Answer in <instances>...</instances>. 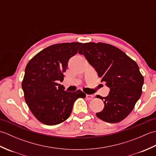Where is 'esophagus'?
I'll return each mask as SVG.
<instances>
[{
    "label": "esophagus",
    "mask_w": 156,
    "mask_h": 156,
    "mask_svg": "<svg viewBox=\"0 0 156 156\" xmlns=\"http://www.w3.org/2000/svg\"><path fill=\"white\" fill-rule=\"evenodd\" d=\"M86 98H87V100H92V99L94 98V96L92 94H87Z\"/></svg>",
    "instance_id": "obj_1"
}]
</instances>
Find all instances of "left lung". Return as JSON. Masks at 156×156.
I'll return each mask as SVG.
<instances>
[{"instance_id":"obj_1","label":"left lung","mask_w":156,"mask_h":156,"mask_svg":"<svg viewBox=\"0 0 156 156\" xmlns=\"http://www.w3.org/2000/svg\"><path fill=\"white\" fill-rule=\"evenodd\" d=\"M78 53L85 56L101 82L110 88L107 97L98 98L105 107L97 117L111 123L123 120L133 110L142 93L144 78L137 63L115 46L104 43H86Z\"/></svg>"}]
</instances>
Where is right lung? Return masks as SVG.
I'll use <instances>...</instances> for the list:
<instances>
[{
  "label": "right lung",
  "instance_id": "add662e5",
  "mask_svg": "<svg viewBox=\"0 0 156 156\" xmlns=\"http://www.w3.org/2000/svg\"><path fill=\"white\" fill-rule=\"evenodd\" d=\"M81 43L54 44L36 54L26 66L22 82L26 103L35 118L42 123L55 125L70 115L74 102L85 98L80 90H64L59 84L64 80L68 61L77 54Z\"/></svg>",
  "mask_w": 156,
  "mask_h": 156
}]
</instances>
